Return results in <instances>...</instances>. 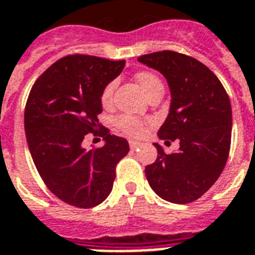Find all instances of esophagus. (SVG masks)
<instances>
[{
	"instance_id": "esophagus-1",
	"label": "esophagus",
	"mask_w": 255,
	"mask_h": 255,
	"mask_svg": "<svg viewBox=\"0 0 255 255\" xmlns=\"http://www.w3.org/2000/svg\"><path fill=\"white\" fill-rule=\"evenodd\" d=\"M140 145H141V143H139V141H135V140H129V148H131L132 151L137 149Z\"/></svg>"
}]
</instances>
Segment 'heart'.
<instances>
[{
  "label": "heart",
  "mask_w": 255,
  "mask_h": 255,
  "mask_svg": "<svg viewBox=\"0 0 255 255\" xmlns=\"http://www.w3.org/2000/svg\"><path fill=\"white\" fill-rule=\"evenodd\" d=\"M135 79L147 96L151 95L152 92L156 91V90H163L161 81L157 78V75H155L151 71H140L135 75ZM114 90H115V82H110V83L104 86L103 91L100 94V102H102L104 107H108L112 103ZM114 124L120 132H123L128 136H132V137H137V136L143 135L144 132V123L137 118H133V116H116L115 120H114Z\"/></svg>",
  "instance_id": "b5f03b06"
}]
</instances>
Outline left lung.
I'll use <instances>...</instances> for the list:
<instances>
[{
  "mask_svg": "<svg viewBox=\"0 0 255 255\" xmlns=\"http://www.w3.org/2000/svg\"><path fill=\"white\" fill-rule=\"evenodd\" d=\"M137 61L165 77L170 90L169 114L157 135L180 141L167 155L159 144L157 159L145 167L149 185L173 204L197 200L225 168L232 140V106L221 82L204 63L176 51L145 54Z\"/></svg>",
  "mask_w": 255,
  "mask_h": 255,
  "instance_id": "obj_1",
  "label": "left lung"
}]
</instances>
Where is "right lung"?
Segmentation results:
<instances>
[{"label":"right lung","instance_id":"obj_1","mask_svg":"<svg viewBox=\"0 0 255 255\" xmlns=\"http://www.w3.org/2000/svg\"><path fill=\"white\" fill-rule=\"evenodd\" d=\"M126 61L94 55H67L38 78L25 107L30 155L50 192L77 208H94L111 193L116 164L129 151L124 137L102 127L100 94L124 69ZM100 128V130H96ZM91 131L105 145H81Z\"/></svg>","mask_w":255,"mask_h":255}]
</instances>
